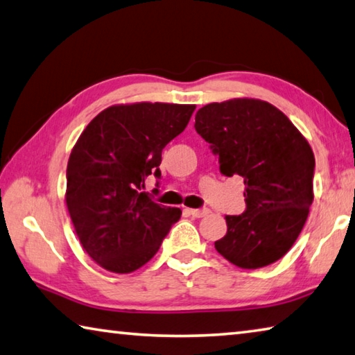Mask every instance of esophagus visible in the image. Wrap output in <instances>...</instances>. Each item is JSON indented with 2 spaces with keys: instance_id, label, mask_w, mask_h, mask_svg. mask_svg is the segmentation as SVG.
Masks as SVG:
<instances>
[{
  "instance_id": "34e87169",
  "label": "esophagus",
  "mask_w": 355,
  "mask_h": 355,
  "mask_svg": "<svg viewBox=\"0 0 355 355\" xmlns=\"http://www.w3.org/2000/svg\"><path fill=\"white\" fill-rule=\"evenodd\" d=\"M189 214L191 216H195V218H202V216H206L210 214L209 209H190Z\"/></svg>"
}]
</instances>
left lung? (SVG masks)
Returning a JSON list of instances; mask_svg holds the SVG:
<instances>
[{"label":"left lung","mask_w":355,"mask_h":355,"mask_svg":"<svg viewBox=\"0 0 355 355\" xmlns=\"http://www.w3.org/2000/svg\"><path fill=\"white\" fill-rule=\"evenodd\" d=\"M195 129L218 155L221 174H239L246 185L245 212L226 216L216 251L246 270L275 263L293 246L313 201L309 141L277 107L251 98L204 105Z\"/></svg>","instance_id":"obj_1"}]
</instances>
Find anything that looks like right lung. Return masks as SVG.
Instances as JSON below:
<instances>
[{"mask_svg":"<svg viewBox=\"0 0 355 355\" xmlns=\"http://www.w3.org/2000/svg\"><path fill=\"white\" fill-rule=\"evenodd\" d=\"M193 110V104L112 105L78 139L67 165V207L80 245L104 270H139L181 218V209L160 206L143 189L151 174L160 179L162 149Z\"/></svg>","mask_w":355,"mask_h":355,"instance_id":"add662e5","label":"right lung"}]
</instances>
